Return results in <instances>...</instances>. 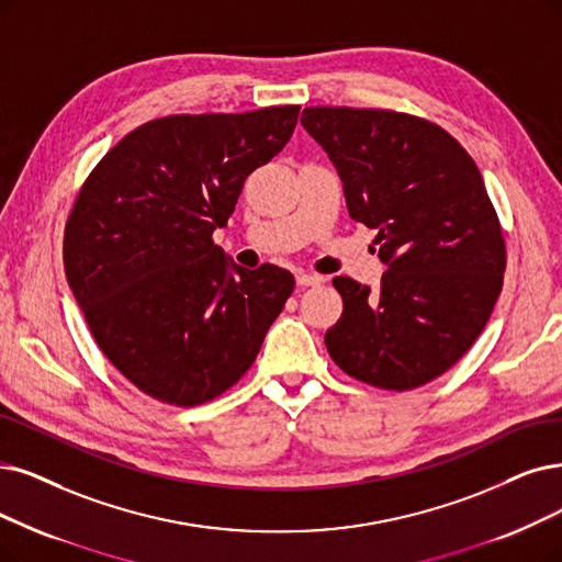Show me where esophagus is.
Returning a JSON list of instances; mask_svg holds the SVG:
<instances>
[{"label": "esophagus", "mask_w": 562, "mask_h": 562, "mask_svg": "<svg viewBox=\"0 0 562 562\" xmlns=\"http://www.w3.org/2000/svg\"><path fill=\"white\" fill-rule=\"evenodd\" d=\"M321 283H323V277H321V274H306V272H300V274H297V285H300V288L321 285Z\"/></svg>", "instance_id": "obj_1"}]
</instances>
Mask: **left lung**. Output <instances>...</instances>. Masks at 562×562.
<instances>
[{
    "mask_svg": "<svg viewBox=\"0 0 562 562\" xmlns=\"http://www.w3.org/2000/svg\"><path fill=\"white\" fill-rule=\"evenodd\" d=\"M302 124L387 265L378 290L331 281L344 313L327 352L380 390L431 383L475 344L503 288L505 237L480 168L445 128L406 112L318 105Z\"/></svg>",
    "mask_w": 562,
    "mask_h": 562,
    "instance_id": "8db88e82",
    "label": "left lung"
}]
</instances>
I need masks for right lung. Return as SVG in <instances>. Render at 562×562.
Instances as JSON below:
<instances>
[{"label": "right lung", "mask_w": 562, "mask_h": 562, "mask_svg": "<svg viewBox=\"0 0 562 562\" xmlns=\"http://www.w3.org/2000/svg\"><path fill=\"white\" fill-rule=\"evenodd\" d=\"M297 115L300 105H272L151 120L80 187L64 231L66 279L103 355L147 396L191 408L231 390L293 293L288 269H244L212 233Z\"/></svg>", "instance_id": "1"}]
</instances>
